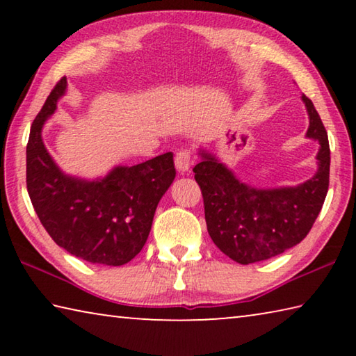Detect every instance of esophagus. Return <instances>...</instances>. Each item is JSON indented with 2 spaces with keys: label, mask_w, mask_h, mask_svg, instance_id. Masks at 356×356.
I'll return each mask as SVG.
<instances>
[{
  "label": "esophagus",
  "mask_w": 356,
  "mask_h": 356,
  "mask_svg": "<svg viewBox=\"0 0 356 356\" xmlns=\"http://www.w3.org/2000/svg\"><path fill=\"white\" fill-rule=\"evenodd\" d=\"M174 163H176V168L180 172H186L190 170V166L193 163V154L190 149H180L176 154V159H174Z\"/></svg>",
  "instance_id": "1"
}]
</instances>
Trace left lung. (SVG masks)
<instances>
[{"mask_svg":"<svg viewBox=\"0 0 356 356\" xmlns=\"http://www.w3.org/2000/svg\"><path fill=\"white\" fill-rule=\"evenodd\" d=\"M309 116L306 136L321 144L314 177L297 186L262 190L234 176L215 155L201 150L195 179L201 186L209 236L232 261H265L298 245L321 213L330 184V144L312 102L301 95Z\"/></svg>","mask_w":356,"mask_h":356,"instance_id":"obj_1","label":"left lung"}]
</instances>
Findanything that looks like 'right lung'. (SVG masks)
Listing matches in <instances>:
<instances>
[{
    "instance_id": "1",
    "label": "right lung",
    "mask_w": 356,
    "mask_h": 356,
    "mask_svg": "<svg viewBox=\"0 0 356 356\" xmlns=\"http://www.w3.org/2000/svg\"><path fill=\"white\" fill-rule=\"evenodd\" d=\"M63 76L35 116L26 146V188L42 226L70 254L119 267L143 250L161 196L176 170L172 152L135 166H116L108 176H67L48 154L42 127L65 94Z\"/></svg>"
}]
</instances>
